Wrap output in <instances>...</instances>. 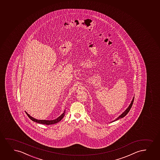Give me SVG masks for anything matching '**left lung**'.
<instances>
[{
    "instance_id": "obj_1",
    "label": "left lung",
    "mask_w": 160,
    "mask_h": 160,
    "mask_svg": "<svg viewBox=\"0 0 160 160\" xmlns=\"http://www.w3.org/2000/svg\"><path fill=\"white\" fill-rule=\"evenodd\" d=\"M134 97H133V98H132V101H131V103H130V105H129V106L128 107V108L125 110V111H124V112H123L120 115H119L118 116V118H117L115 120H114V121H112L111 122H114V121H117L118 120V119H120V118H123V117H125L126 115L129 112V111L130 110V109H131V108H132V103H133V102H134Z\"/></svg>"
}]
</instances>
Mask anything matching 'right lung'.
Instances as JSON below:
<instances>
[{"label":"right lung","mask_w":160,"mask_h":160,"mask_svg":"<svg viewBox=\"0 0 160 160\" xmlns=\"http://www.w3.org/2000/svg\"><path fill=\"white\" fill-rule=\"evenodd\" d=\"M26 114L28 115V117L32 120L38 123H41V124H46V125H50V124H55L59 122V121L62 119L65 115V110L64 111V112L60 115L59 117H58V118H55L54 120H38L36 118H34L33 117H31L30 115L28 114V112H26Z\"/></svg>","instance_id":"right-lung-1"}]
</instances>
